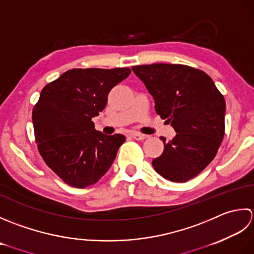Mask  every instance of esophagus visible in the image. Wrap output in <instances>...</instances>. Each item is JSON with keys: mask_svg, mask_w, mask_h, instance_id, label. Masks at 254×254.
<instances>
[{"mask_svg": "<svg viewBox=\"0 0 254 254\" xmlns=\"http://www.w3.org/2000/svg\"><path fill=\"white\" fill-rule=\"evenodd\" d=\"M130 137L131 138H133L134 140H143L144 138V134H141V133H137V132H132V133H130Z\"/></svg>", "mask_w": 254, "mask_h": 254, "instance_id": "1", "label": "esophagus"}]
</instances>
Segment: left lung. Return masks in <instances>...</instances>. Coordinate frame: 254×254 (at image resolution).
<instances>
[{"mask_svg":"<svg viewBox=\"0 0 254 254\" xmlns=\"http://www.w3.org/2000/svg\"><path fill=\"white\" fill-rule=\"evenodd\" d=\"M156 102L158 115L171 123L175 137L165 141L154 170L171 182L195 178L215 158L225 134L226 102L211 77L184 64L132 66Z\"/></svg>","mask_w":254,"mask_h":254,"instance_id":"left-lung-1","label":"left lung"}]
</instances>
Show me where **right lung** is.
<instances>
[{"mask_svg":"<svg viewBox=\"0 0 254 254\" xmlns=\"http://www.w3.org/2000/svg\"><path fill=\"white\" fill-rule=\"evenodd\" d=\"M129 68L71 69L41 90L33 108L35 140L45 163L72 188L95 184L125 141L106 136L92 118L104 110L114 86L130 74Z\"/></svg>","mask_w":254,"mask_h":254,"instance_id":"obj_1","label":"right lung"}]
</instances>
